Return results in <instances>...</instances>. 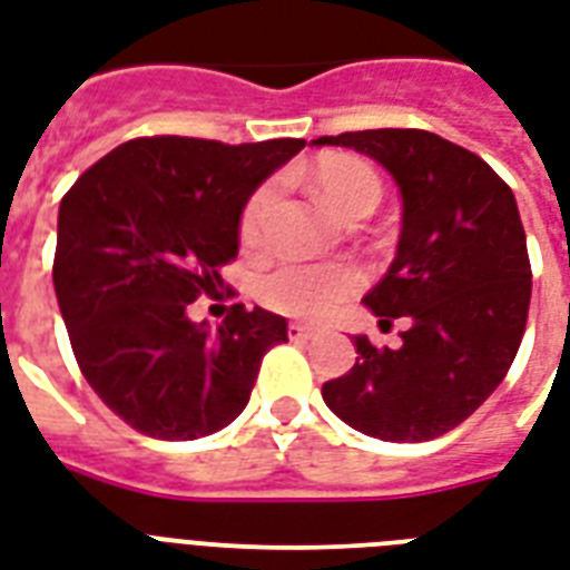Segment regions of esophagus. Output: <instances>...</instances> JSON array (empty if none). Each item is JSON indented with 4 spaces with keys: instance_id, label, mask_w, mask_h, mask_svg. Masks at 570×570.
I'll return each mask as SVG.
<instances>
[{
    "instance_id": "esophagus-1",
    "label": "esophagus",
    "mask_w": 570,
    "mask_h": 570,
    "mask_svg": "<svg viewBox=\"0 0 570 570\" xmlns=\"http://www.w3.org/2000/svg\"><path fill=\"white\" fill-rule=\"evenodd\" d=\"M286 334H289V341H311V337L316 334V328H311V325H302V323H289Z\"/></svg>"
}]
</instances>
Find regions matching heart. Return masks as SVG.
Wrapping results in <instances>:
<instances>
[{
  "label": "heart",
  "mask_w": 570,
  "mask_h": 570,
  "mask_svg": "<svg viewBox=\"0 0 570 570\" xmlns=\"http://www.w3.org/2000/svg\"><path fill=\"white\" fill-rule=\"evenodd\" d=\"M311 185H314L316 199L323 203L325 212L337 220L358 215V212H373L382 194L380 176L364 160L350 158V155H328V158L316 160L311 169ZM272 203H275V185H263L247 199L245 215H242V242L245 245L263 242ZM358 286H362V275L343 263H325V266L281 263L259 281L256 295L277 314L320 320L334 304L350 298Z\"/></svg>",
  "instance_id": "b5f03b06"
}]
</instances>
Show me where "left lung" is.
I'll use <instances>...</instances> for the list:
<instances>
[{
    "label": "left lung",
    "mask_w": 570,
    "mask_h": 570,
    "mask_svg": "<svg viewBox=\"0 0 570 570\" xmlns=\"http://www.w3.org/2000/svg\"><path fill=\"white\" fill-rule=\"evenodd\" d=\"M311 146L373 158L403 203L397 254L362 302L382 328L410 325L394 350L355 334L358 358L325 382V406L373 440H436L499 389L527 332L532 268L514 194L430 130H350Z\"/></svg>",
    "instance_id": "obj_1"
}]
</instances>
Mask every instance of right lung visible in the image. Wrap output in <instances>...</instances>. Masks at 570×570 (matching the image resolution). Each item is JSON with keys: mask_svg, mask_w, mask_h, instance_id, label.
I'll return each mask as SVG.
<instances>
[{"mask_svg": "<svg viewBox=\"0 0 570 570\" xmlns=\"http://www.w3.org/2000/svg\"><path fill=\"white\" fill-rule=\"evenodd\" d=\"M304 140L224 146L142 137L116 146L59 206L53 286L71 350L92 391L155 440H199L236 421L286 320L233 304L194 323L238 254L247 199Z\"/></svg>", "mask_w": 570, "mask_h": 570, "instance_id": "obj_1", "label": "right lung"}]
</instances>
